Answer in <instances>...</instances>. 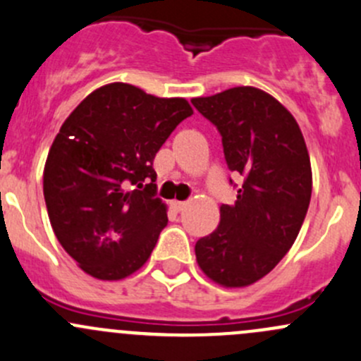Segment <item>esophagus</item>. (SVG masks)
<instances>
[{
    "instance_id": "obj_1",
    "label": "esophagus",
    "mask_w": 361,
    "mask_h": 361,
    "mask_svg": "<svg viewBox=\"0 0 361 361\" xmlns=\"http://www.w3.org/2000/svg\"><path fill=\"white\" fill-rule=\"evenodd\" d=\"M171 204H173V209L178 211V213H180V211H183V207L187 206V202H183V201H173Z\"/></svg>"
}]
</instances>
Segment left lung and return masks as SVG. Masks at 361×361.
Here are the masks:
<instances>
[{
    "label": "left lung",
    "instance_id": "obj_1",
    "mask_svg": "<svg viewBox=\"0 0 361 361\" xmlns=\"http://www.w3.org/2000/svg\"><path fill=\"white\" fill-rule=\"evenodd\" d=\"M192 104L221 134L228 169L243 176L238 201L221 204L220 225L195 243V258L211 281L243 288L269 274L297 239L312 192L307 147L292 113L255 87Z\"/></svg>",
    "mask_w": 361,
    "mask_h": 361
}]
</instances>
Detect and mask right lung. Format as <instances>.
Listing matches in <instances>:
<instances>
[{
	"mask_svg": "<svg viewBox=\"0 0 361 361\" xmlns=\"http://www.w3.org/2000/svg\"><path fill=\"white\" fill-rule=\"evenodd\" d=\"M194 110L115 82L90 92L64 120L43 169V195L57 241L103 281L136 272L167 225L155 197V154Z\"/></svg>",
	"mask_w": 361,
	"mask_h": 361,
	"instance_id": "obj_1",
	"label": "right lung"
}]
</instances>
